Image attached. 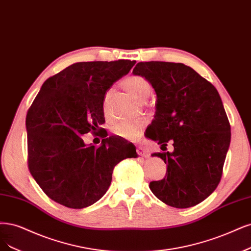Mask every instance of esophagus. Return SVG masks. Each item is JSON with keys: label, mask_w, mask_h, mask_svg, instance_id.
<instances>
[{"label": "esophagus", "mask_w": 251, "mask_h": 251, "mask_svg": "<svg viewBox=\"0 0 251 251\" xmlns=\"http://www.w3.org/2000/svg\"><path fill=\"white\" fill-rule=\"evenodd\" d=\"M136 151H137L138 154L141 155V157H143V158H148L149 157V153L146 152V151L142 148V146H137Z\"/></svg>", "instance_id": "34e87169"}]
</instances>
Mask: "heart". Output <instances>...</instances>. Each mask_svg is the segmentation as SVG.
I'll return each instance as SVG.
<instances>
[{"instance_id": "1", "label": "heart", "mask_w": 251, "mask_h": 251, "mask_svg": "<svg viewBox=\"0 0 251 251\" xmlns=\"http://www.w3.org/2000/svg\"><path fill=\"white\" fill-rule=\"evenodd\" d=\"M124 86L140 101H144L151 94L150 83L141 75H133L126 77L124 80ZM112 94H113V90L109 89L102 99V111L105 115H108L110 112ZM143 126L144 125L141 122H123L112 127V133L126 140H136L140 137Z\"/></svg>"}]
</instances>
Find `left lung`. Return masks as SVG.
Here are the masks:
<instances>
[{
    "label": "left lung",
    "instance_id": "left-lung-1",
    "mask_svg": "<svg viewBox=\"0 0 251 251\" xmlns=\"http://www.w3.org/2000/svg\"><path fill=\"white\" fill-rule=\"evenodd\" d=\"M157 93L154 119L148 134L161 149L174 142V152H153L167 164L166 176L150 183L161 201L177 209L194 206L220 183L230 142V125L219 93L183 63H137Z\"/></svg>",
    "mask_w": 251,
    "mask_h": 251
}]
</instances>
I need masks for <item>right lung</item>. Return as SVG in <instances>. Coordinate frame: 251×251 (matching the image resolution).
Instances as JSON below:
<instances>
[{
    "mask_svg": "<svg viewBox=\"0 0 251 251\" xmlns=\"http://www.w3.org/2000/svg\"><path fill=\"white\" fill-rule=\"evenodd\" d=\"M135 63L79 62L42 84L25 117L28 167L50 200L71 209L89 206L107 192L117 164L137 157L132 143L117 138L102 139L100 148L82 138L100 131L103 96Z\"/></svg>",
    "mask_w": 251,
    "mask_h": 251,
    "instance_id": "add662e5",
    "label": "right lung"
}]
</instances>
